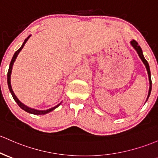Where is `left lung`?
I'll use <instances>...</instances> for the list:
<instances>
[{
  "mask_svg": "<svg viewBox=\"0 0 158 158\" xmlns=\"http://www.w3.org/2000/svg\"><path fill=\"white\" fill-rule=\"evenodd\" d=\"M131 45L133 46V48H134V49L136 51V52H137L139 57L140 59L142 60V61L143 62L144 65L145 66V68H146V70H147V72H148V80H149V85H150V86H149V90H148V97H147V100H146V101H147V100H148V98H149V96H150L151 91H152V79H151V72H150L149 65H148V61H147V60H145V58H144V55H143V50H142L141 47H140V46L138 45V43L136 42V40H133L131 41Z\"/></svg>",
  "mask_w": 158,
  "mask_h": 158,
  "instance_id": "1",
  "label": "left lung"
}]
</instances>
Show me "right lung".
<instances>
[{"mask_svg":"<svg viewBox=\"0 0 158 158\" xmlns=\"http://www.w3.org/2000/svg\"><path fill=\"white\" fill-rule=\"evenodd\" d=\"M31 35H29L28 37H27L26 39L25 40V41H24V43H22V46L19 48L18 50H17L16 52H15L14 55H13V58H12L11 60V62H10V67H9V70H8V73H7V84H8V88H9V90H10V93H11L12 96H13V99H14V100L15 102L17 103V104L19 106V107L21 109H22L23 110H25V112H28V113H31V114H34V115H45V114H47L48 112H52V111H53L55 109H56L57 107L58 106H60V103L59 104H58L57 106H55L52 107V108H50L48 109V110H36V109H33V108H30V107L27 106L24 104V103H22V102L20 101L19 100L18 98H17V97L15 96V94L13 92V89H12V86H11V73H12V70H13V64H14L15 59H16L17 56H18V55L19 54V52H21V50L24 47V46H25V44L27 42V40H28L29 38L31 37Z\"/></svg>","mask_w":158,"mask_h":158,"instance_id":"obj_1","label":"right lung"}]
</instances>
